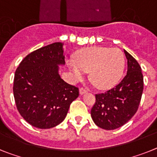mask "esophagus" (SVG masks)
Returning a JSON list of instances; mask_svg holds the SVG:
<instances>
[{"instance_id": "1", "label": "esophagus", "mask_w": 157, "mask_h": 157, "mask_svg": "<svg viewBox=\"0 0 157 157\" xmlns=\"http://www.w3.org/2000/svg\"><path fill=\"white\" fill-rule=\"evenodd\" d=\"M87 92H88V90H87V88H83V87H81V88H80V95H83V94L86 93Z\"/></svg>"}]
</instances>
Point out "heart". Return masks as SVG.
<instances>
[{
    "label": "heart",
    "instance_id": "obj_1",
    "mask_svg": "<svg viewBox=\"0 0 157 157\" xmlns=\"http://www.w3.org/2000/svg\"><path fill=\"white\" fill-rule=\"evenodd\" d=\"M124 55L118 48L93 46L76 54V62L70 60L68 66L77 80H81L85 72L97 88L107 89L118 82L124 69Z\"/></svg>",
    "mask_w": 157,
    "mask_h": 157
}]
</instances>
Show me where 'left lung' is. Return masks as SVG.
I'll return each instance as SVG.
<instances>
[{
	"instance_id": "obj_1",
	"label": "left lung",
	"mask_w": 157,
	"mask_h": 157,
	"mask_svg": "<svg viewBox=\"0 0 157 157\" xmlns=\"http://www.w3.org/2000/svg\"><path fill=\"white\" fill-rule=\"evenodd\" d=\"M127 73L114 88L95 94V103L91 110L92 120L99 127L111 130L121 127L135 114L144 88L141 68L126 50Z\"/></svg>"
}]
</instances>
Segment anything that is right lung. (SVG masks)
Here are the masks:
<instances>
[{
	"mask_svg": "<svg viewBox=\"0 0 157 157\" xmlns=\"http://www.w3.org/2000/svg\"><path fill=\"white\" fill-rule=\"evenodd\" d=\"M65 62L63 44L54 43L30 53L16 69L13 82L16 108L31 126L39 129L58 126L79 96V88L58 73V65Z\"/></svg>",
	"mask_w": 157,
	"mask_h": 157,
	"instance_id": "obj_1",
	"label": "right lung"
}]
</instances>
